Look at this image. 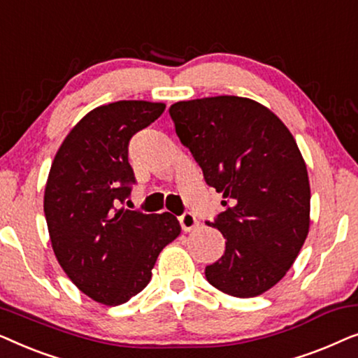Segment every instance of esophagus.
I'll use <instances>...</instances> for the list:
<instances>
[{"mask_svg": "<svg viewBox=\"0 0 358 358\" xmlns=\"http://www.w3.org/2000/svg\"><path fill=\"white\" fill-rule=\"evenodd\" d=\"M179 222H180V227H182L184 231H192V229L199 224V220L195 218V215L190 212L184 213L182 217H179Z\"/></svg>", "mask_w": 358, "mask_h": 358, "instance_id": "1", "label": "esophagus"}]
</instances>
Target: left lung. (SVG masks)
I'll list each match as a JSON object with an SVG mask.
<instances>
[{"label":"left lung","mask_w":358,"mask_h":358,"mask_svg":"<svg viewBox=\"0 0 358 358\" xmlns=\"http://www.w3.org/2000/svg\"><path fill=\"white\" fill-rule=\"evenodd\" d=\"M169 114L205 182L224 199V212L207 224L227 246L205 277L227 295H262L293 266L310 231V179L295 138L248 97L179 101Z\"/></svg>","instance_id":"1"}]
</instances>
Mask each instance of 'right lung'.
I'll use <instances>...</instances> for the list:
<instances>
[{
	"label": "right lung",
	"mask_w": 358,
	"mask_h": 358,
	"mask_svg": "<svg viewBox=\"0 0 358 358\" xmlns=\"http://www.w3.org/2000/svg\"><path fill=\"white\" fill-rule=\"evenodd\" d=\"M164 109L148 101L96 107L70 130L48 173L43 212L53 252L68 278L102 305L143 290L159 252L180 233L168 212L117 208L135 182L129 141Z\"/></svg>",
	"instance_id": "add662e5"
}]
</instances>
